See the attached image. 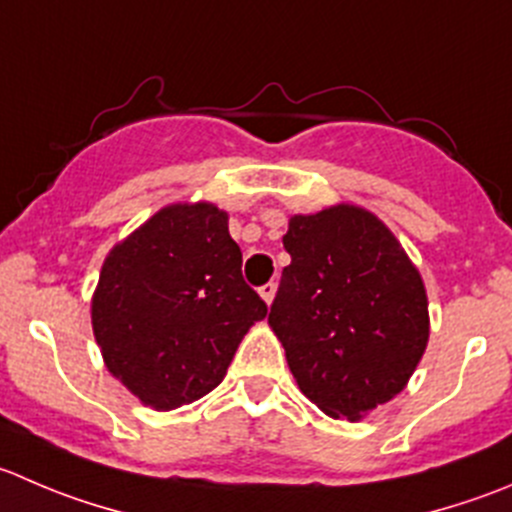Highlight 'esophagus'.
<instances>
[{
    "mask_svg": "<svg viewBox=\"0 0 512 512\" xmlns=\"http://www.w3.org/2000/svg\"><path fill=\"white\" fill-rule=\"evenodd\" d=\"M275 292H277L275 282H267V285L260 287V297L267 302V305H272V300H275Z\"/></svg>",
    "mask_w": 512,
    "mask_h": 512,
    "instance_id": "obj_1",
    "label": "esophagus"
}]
</instances>
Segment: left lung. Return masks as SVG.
<instances>
[{
  "instance_id": "1",
  "label": "left lung",
  "mask_w": 512,
  "mask_h": 512,
  "mask_svg": "<svg viewBox=\"0 0 512 512\" xmlns=\"http://www.w3.org/2000/svg\"><path fill=\"white\" fill-rule=\"evenodd\" d=\"M270 307L297 388L350 423L403 393L430 337L428 292L390 227L357 205L292 215Z\"/></svg>"
}]
</instances>
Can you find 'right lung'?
<instances>
[{
    "instance_id": "add662e5",
    "label": "right lung",
    "mask_w": 512,
    "mask_h": 512,
    "mask_svg": "<svg viewBox=\"0 0 512 512\" xmlns=\"http://www.w3.org/2000/svg\"><path fill=\"white\" fill-rule=\"evenodd\" d=\"M227 212L175 202L109 250L92 295L107 370L152 410L215 390L267 305L242 280Z\"/></svg>"
}]
</instances>
